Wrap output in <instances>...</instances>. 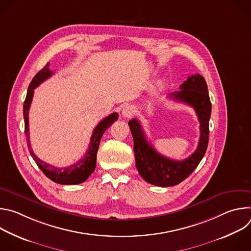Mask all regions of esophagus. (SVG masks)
I'll list each match as a JSON object with an SVG mask.
<instances>
[{"instance_id":"esophagus-1","label":"esophagus","mask_w":251,"mask_h":251,"mask_svg":"<svg viewBox=\"0 0 251 251\" xmlns=\"http://www.w3.org/2000/svg\"><path fill=\"white\" fill-rule=\"evenodd\" d=\"M135 113V107L134 106H131V105H128V106H125L123 110H122V116L124 118H131Z\"/></svg>"}]
</instances>
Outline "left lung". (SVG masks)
Listing matches in <instances>:
<instances>
[{
  "label": "left lung",
  "instance_id": "1",
  "mask_svg": "<svg viewBox=\"0 0 251 251\" xmlns=\"http://www.w3.org/2000/svg\"><path fill=\"white\" fill-rule=\"evenodd\" d=\"M180 89L171 93L170 97L192 106L200 121L199 145L189 158L176 161L162 156L149 144L140 122L135 118L128 122L134 140L136 168L141 176L151 185L172 187L180 184L198 167L207 148L211 103L206 82L201 75H195L190 76Z\"/></svg>",
  "mask_w": 251,
  "mask_h": 251
}]
</instances>
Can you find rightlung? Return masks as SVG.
<instances>
[{
  "instance_id": "add662e5",
  "label": "right lung",
  "mask_w": 251,
  "mask_h": 251,
  "mask_svg": "<svg viewBox=\"0 0 251 251\" xmlns=\"http://www.w3.org/2000/svg\"><path fill=\"white\" fill-rule=\"evenodd\" d=\"M52 75V71L50 70V63H47V65L40 70L39 73L34 75L31 82L28 85L27 93L25 100L24 102V119H25V139L27 143V147L29 150V153L31 157L33 158L34 162L37 163L39 168L42 170V172L51 180L52 182L60 185H77L85 182L88 176L94 172L96 167V157H97V151L99 148V143L101 140L102 135L106 131L107 128H109L110 125H112L117 119H118V113H112L105 117L102 121L98 123V125L94 128L90 144L87 152L85 153L84 157L80 160H78L75 164L65 167V168H57L54 166H51L42 160H40L37 156L34 155L33 151L31 150L30 144H29V130H28V110L30 107V103L33 96V89L38 87L42 82H44L46 79L50 77Z\"/></svg>"
}]
</instances>
